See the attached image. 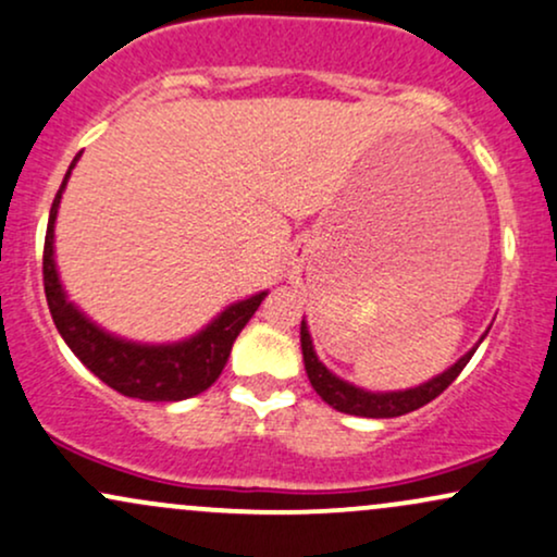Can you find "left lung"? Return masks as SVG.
Wrapping results in <instances>:
<instances>
[{"instance_id":"1","label":"left lung","mask_w":557,"mask_h":557,"mask_svg":"<svg viewBox=\"0 0 557 557\" xmlns=\"http://www.w3.org/2000/svg\"><path fill=\"white\" fill-rule=\"evenodd\" d=\"M487 336V333H485ZM482 336V338H485ZM480 338V344H482ZM299 342H302V357H305V370L310 377L312 388L318 391V396L333 409L344 411V414L355 417H372V420H388V417H401L409 411L424 407V404L433 401L435 396H441L450 383L459 377V372L467 368V362L472 359L476 346L472 351H467L459 362L450 364L448 370H443L441 375L430 377L428 383L414 385L407 391H368L359 388V385L344 381V377L333 375V372L320 362L315 355V346H312V336L307 323L302 320V329H299Z\"/></svg>"}]
</instances>
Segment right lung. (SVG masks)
Listing matches in <instances>:
<instances>
[{
    "label": "right lung",
    "mask_w": 557,
    "mask_h": 557,
    "mask_svg": "<svg viewBox=\"0 0 557 557\" xmlns=\"http://www.w3.org/2000/svg\"><path fill=\"white\" fill-rule=\"evenodd\" d=\"M77 159H81V153L72 159L62 187H59L57 198L51 202L44 242V292L59 336L64 338L72 355L81 359L85 368L94 372L96 377H101L109 388L120 391L122 396L140 398V401H182V398L202 394L219 381L221 370H224L226 359L232 355V344L237 342L239 331L255 315V310L268 297V292H258L252 297L228 305L206 329L174 344L129 342V338L114 336V333L101 329L85 315L81 307L70 302L67 292L59 281L54 260V224L59 200H62V193L67 187Z\"/></svg>",
    "instance_id": "right-lung-1"
}]
</instances>
